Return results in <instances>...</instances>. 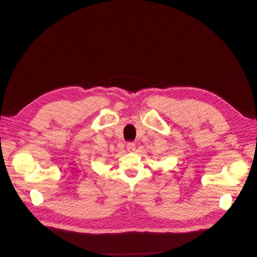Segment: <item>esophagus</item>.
Instances as JSON below:
<instances>
[{
    "instance_id": "obj_1",
    "label": "esophagus",
    "mask_w": 257,
    "mask_h": 257,
    "mask_svg": "<svg viewBox=\"0 0 257 257\" xmlns=\"http://www.w3.org/2000/svg\"><path fill=\"white\" fill-rule=\"evenodd\" d=\"M135 144L133 143V142H128L127 144H126V149H127V151L129 152V153H133L134 151H135Z\"/></svg>"
}]
</instances>
